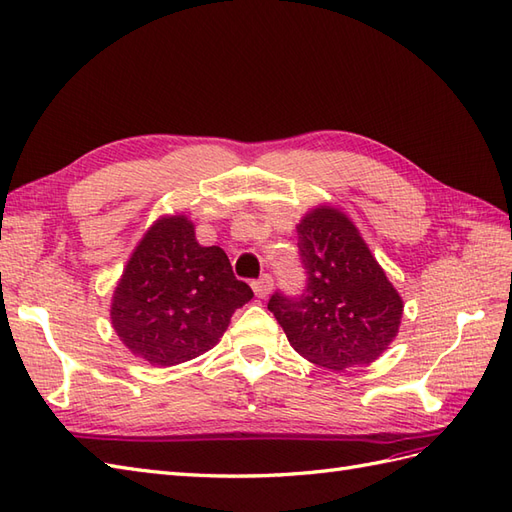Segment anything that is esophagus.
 Here are the masks:
<instances>
[{
    "mask_svg": "<svg viewBox=\"0 0 512 512\" xmlns=\"http://www.w3.org/2000/svg\"><path fill=\"white\" fill-rule=\"evenodd\" d=\"M251 285H253V292L257 298H266L272 292V277L270 274H264V277L253 281Z\"/></svg>",
    "mask_w": 512,
    "mask_h": 512,
    "instance_id": "1",
    "label": "esophagus"
}]
</instances>
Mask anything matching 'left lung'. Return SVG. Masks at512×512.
I'll list each match as a JSON object with an SVG mask.
<instances>
[{"instance_id": "left-lung-1", "label": "left lung", "mask_w": 512, "mask_h": 512, "mask_svg": "<svg viewBox=\"0 0 512 512\" xmlns=\"http://www.w3.org/2000/svg\"><path fill=\"white\" fill-rule=\"evenodd\" d=\"M296 231L305 290L274 292L268 309L311 363L346 370L376 361L398 335L404 305L396 287L339 209H311Z\"/></svg>"}]
</instances>
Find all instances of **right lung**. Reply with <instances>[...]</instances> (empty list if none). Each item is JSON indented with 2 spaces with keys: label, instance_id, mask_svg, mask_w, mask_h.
I'll use <instances>...</instances> for the list:
<instances>
[{
  "label": "right lung",
  "instance_id": "1",
  "mask_svg": "<svg viewBox=\"0 0 512 512\" xmlns=\"http://www.w3.org/2000/svg\"><path fill=\"white\" fill-rule=\"evenodd\" d=\"M253 290L220 246H201L186 216L153 222L116 283L110 318L131 355L170 368L218 344Z\"/></svg>",
  "mask_w": 512,
  "mask_h": 512
}]
</instances>
